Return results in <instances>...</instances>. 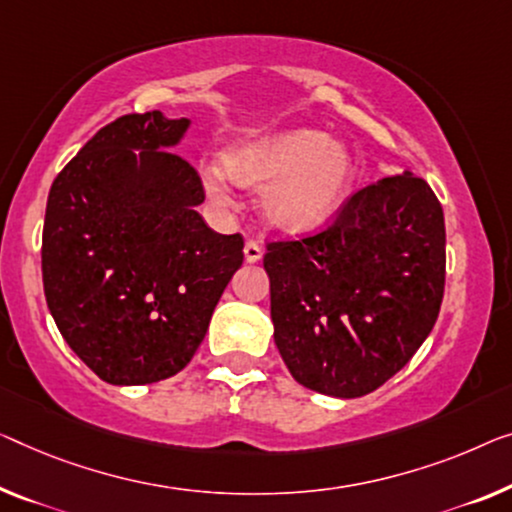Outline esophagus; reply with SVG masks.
<instances>
[{
  "label": "esophagus",
  "mask_w": 512,
  "mask_h": 512,
  "mask_svg": "<svg viewBox=\"0 0 512 512\" xmlns=\"http://www.w3.org/2000/svg\"><path fill=\"white\" fill-rule=\"evenodd\" d=\"M243 255H246V262L255 264V262H259V259H262L264 250H262V246H259L257 241H246V248H243Z\"/></svg>",
  "instance_id": "esophagus-1"
}]
</instances>
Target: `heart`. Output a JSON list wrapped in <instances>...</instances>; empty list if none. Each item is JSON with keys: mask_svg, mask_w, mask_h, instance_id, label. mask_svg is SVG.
I'll list each match as a JSON object with an SVG mask.
<instances>
[{"mask_svg": "<svg viewBox=\"0 0 512 512\" xmlns=\"http://www.w3.org/2000/svg\"><path fill=\"white\" fill-rule=\"evenodd\" d=\"M225 172L246 188H264V216L285 232H308L326 223L352 183V158L338 140L310 128L248 140L225 154ZM213 202L227 204L218 170L204 174Z\"/></svg>", "mask_w": 512, "mask_h": 512, "instance_id": "1", "label": "heart"}]
</instances>
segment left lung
I'll use <instances>...</instances> for the list:
<instances>
[{"label":"left lung","instance_id":"left-lung-1","mask_svg":"<svg viewBox=\"0 0 512 512\" xmlns=\"http://www.w3.org/2000/svg\"><path fill=\"white\" fill-rule=\"evenodd\" d=\"M273 340L292 377L361 398L400 372L437 322L446 227L437 195L409 170L340 209L324 232L266 246Z\"/></svg>","mask_w":512,"mask_h":512}]
</instances>
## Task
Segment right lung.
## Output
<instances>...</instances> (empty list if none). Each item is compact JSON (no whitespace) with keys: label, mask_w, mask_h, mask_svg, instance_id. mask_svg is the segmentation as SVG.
Segmentation results:
<instances>
[{"label":"right lung","mask_w":512,"mask_h":512,"mask_svg":"<svg viewBox=\"0 0 512 512\" xmlns=\"http://www.w3.org/2000/svg\"><path fill=\"white\" fill-rule=\"evenodd\" d=\"M190 119L160 110L101 128L52 181L43 289L68 347L114 386L186 368L227 282L241 234H218L197 207V167L174 154Z\"/></svg>","instance_id":"1"}]
</instances>
